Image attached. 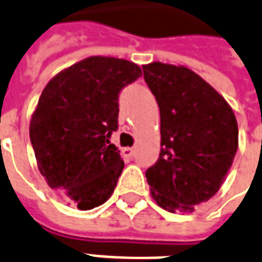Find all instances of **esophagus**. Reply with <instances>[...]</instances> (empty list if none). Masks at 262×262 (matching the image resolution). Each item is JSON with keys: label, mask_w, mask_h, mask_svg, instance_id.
<instances>
[{"label": "esophagus", "mask_w": 262, "mask_h": 262, "mask_svg": "<svg viewBox=\"0 0 262 262\" xmlns=\"http://www.w3.org/2000/svg\"><path fill=\"white\" fill-rule=\"evenodd\" d=\"M134 153H135V150H134L133 147H124V149H123V156H124V157L131 159L134 156Z\"/></svg>", "instance_id": "1"}]
</instances>
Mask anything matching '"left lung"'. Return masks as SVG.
Here are the masks:
<instances>
[{"instance_id":"obj_1","label":"left lung","mask_w":262,"mask_h":262,"mask_svg":"<svg viewBox=\"0 0 262 262\" xmlns=\"http://www.w3.org/2000/svg\"><path fill=\"white\" fill-rule=\"evenodd\" d=\"M143 68L160 108L161 151L146 171L150 192L168 212H192L220 190L238 150V123L226 99L183 66Z\"/></svg>"}]
</instances>
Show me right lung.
Instances as JSON below:
<instances>
[{
    "mask_svg": "<svg viewBox=\"0 0 262 262\" xmlns=\"http://www.w3.org/2000/svg\"><path fill=\"white\" fill-rule=\"evenodd\" d=\"M142 75L123 58L93 56L58 72L42 91L30 123L36 164L49 187L90 210L109 200L124 168L111 143L119 93Z\"/></svg>",
    "mask_w": 262,
    "mask_h": 262,
    "instance_id": "add662e5",
    "label": "right lung"
}]
</instances>
